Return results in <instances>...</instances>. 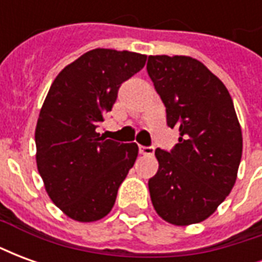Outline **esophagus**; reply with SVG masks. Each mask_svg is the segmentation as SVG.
<instances>
[{
	"mask_svg": "<svg viewBox=\"0 0 262 262\" xmlns=\"http://www.w3.org/2000/svg\"><path fill=\"white\" fill-rule=\"evenodd\" d=\"M139 153L143 156H153L154 147L153 146H139Z\"/></svg>",
	"mask_w": 262,
	"mask_h": 262,
	"instance_id": "34e87169",
	"label": "esophagus"
}]
</instances>
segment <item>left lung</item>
<instances>
[{
	"mask_svg": "<svg viewBox=\"0 0 262 262\" xmlns=\"http://www.w3.org/2000/svg\"><path fill=\"white\" fill-rule=\"evenodd\" d=\"M147 73L164 103L167 125L180 130L170 151L156 150L151 202L171 225L199 223L236 182L243 137L234 105L225 84L192 57L148 56Z\"/></svg>",
	"mask_w": 262,
	"mask_h": 262,
	"instance_id": "left-lung-1",
	"label": "left lung"
}]
</instances>
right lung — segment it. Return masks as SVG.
I'll return each instance as SVG.
<instances>
[{
    "mask_svg": "<svg viewBox=\"0 0 262 262\" xmlns=\"http://www.w3.org/2000/svg\"><path fill=\"white\" fill-rule=\"evenodd\" d=\"M146 59L95 49L61 70L49 90L35 132L37 170L50 199L71 219L106 216L136 161V143L105 139L97 127L112 111L120 85Z\"/></svg>",
    "mask_w": 262,
    "mask_h": 262,
    "instance_id": "right-lung-1",
    "label": "right lung"
}]
</instances>
